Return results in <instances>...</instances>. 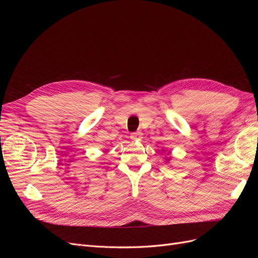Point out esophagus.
I'll return each instance as SVG.
<instances>
[{
    "label": "esophagus",
    "mask_w": 258,
    "mask_h": 258,
    "mask_svg": "<svg viewBox=\"0 0 258 258\" xmlns=\"http://www.w3.org/2000/svg\"><path fill=\"white\" fill-rule=\"evenodd\" d=\"M141 138H142L141 132H134V134L130 135L131 140H140Z\"/></svg>",
    "instance_id": "obj_1"
}]
</instances>
